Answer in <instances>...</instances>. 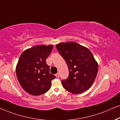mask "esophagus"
<instances>
[{"instance_id": "1", "label": "esophagus", "mask_w": 120, "mask_h": 120, "mask_svg": "<svg viewBox=\"0 0 120 120\" xmlns=\"http://www.w3.org/2000/svg\"><path fill=\"white\" fill-rule=\"evenodd\" d=\"M55 76H56V78H59V74L57 73L56 74H55Z\"/></svg>"}]
</instances>
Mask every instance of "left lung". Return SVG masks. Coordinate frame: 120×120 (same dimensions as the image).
<instances>
[{
	"mask_svg": "<svg viewBox=\"0 0 120 120\" xmlns=\"http://www.w3.org/2000/svg\"><path fill=\"white\" fill-rule=\"evenodd\" d=\"M67 64L69 75L61 81L63 87L74 94L87 90L93 84L98 72V64L92 52L75 42H61L56 45Z\"/></svg>",
	"mask_w": 120,
	"mask_h": 120,
	"instance_id": "1",
	"label": "left lung"
}]
</instances>
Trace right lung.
I'll return each instance as SVG.
<instances>
[{"label": "right lung", "instance_id": "add662e5", "mask_svg": "<svg viewBox=\"0 0 120 120\" xmlns=\"http://www.w3.org/2000/svg\"><path fill=\"white\" fill-rule=\"evenodd\" d=\"M53 46L36 45L25 50L19 57L16 74L20 84L28 94L39 96L50 90L51 80L55 76L50 74L46 59Z\"/></svg>", "mask_w": 120, "mask_h": 120}]
</instances>
